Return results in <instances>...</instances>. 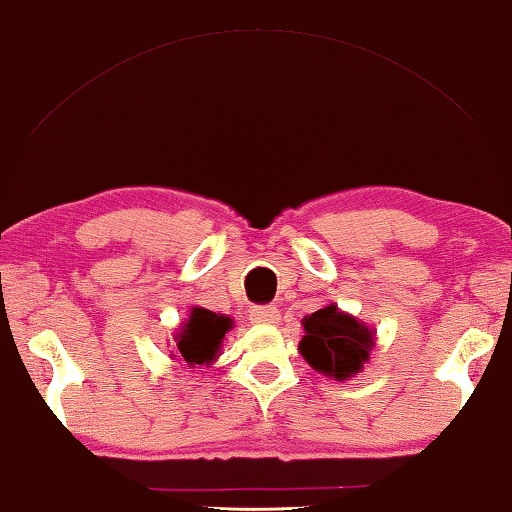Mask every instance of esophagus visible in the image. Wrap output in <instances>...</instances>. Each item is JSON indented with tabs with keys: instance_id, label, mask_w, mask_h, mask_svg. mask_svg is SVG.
I'll use <instances>...</instances> for the list:
<instances>
[{
	"instance_id": "34e87169",
	"label": "esophagus",
	"mask_w": 512,
	"mask_h": 512,
	"mask_svg": "<svg viewBox=\"0 0 512 512\" xmlns=\"http://www.w3.org/2000/svg\"><path fill=\"white\" fill-rule=\"evenodd\" d=\"M249 317L254 324H276L279 322V311H276V306H272V304L254 306L251 308Z\"/></svg>"
}]
</instances>
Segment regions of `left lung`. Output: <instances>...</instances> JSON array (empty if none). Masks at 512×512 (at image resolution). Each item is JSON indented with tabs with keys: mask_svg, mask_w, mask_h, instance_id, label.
I'll use <instances>...</instances> for the list:
<instances>
[{
	"mask_svg": "<svg viewBox=\"0 0 512 512\" xmlns=\"http://www.w3.org/2000/svg\"><path fill=\"white\" fill-rule=\"evenodd\" d=\"M306 335L299 342L301 356L317 372L345 381L356 374L374 347V333L354 317L326 306L304 317Z\"/></svg>",
	"mask_w": 512,
	"mask_h": 512,
	"instance_id": "obj_1",
	"label": "left lung"
}]
</instances>
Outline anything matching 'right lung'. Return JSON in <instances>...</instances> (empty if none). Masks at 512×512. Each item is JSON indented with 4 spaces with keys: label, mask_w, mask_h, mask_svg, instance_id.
Masks as SVG:
<instances>
[{
    "label": "right lung",
    "mask_w": 512,
    "mask_h": 512,
    "mask_svg": "<svg viewBox=\"0 0 512 512\" xmlns=\"http://www.w3.org/2000/svg\"><path fill=\"white\" fill-rule=\"evenodd\" d=\"M231 329V320L206 308H192L188 324L177 335V349L190 365H208L217 356L224 333Z\"/></svg>",
    "instance_id": "right-lung-1"
}]
</instances>
